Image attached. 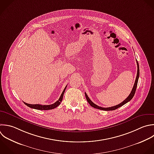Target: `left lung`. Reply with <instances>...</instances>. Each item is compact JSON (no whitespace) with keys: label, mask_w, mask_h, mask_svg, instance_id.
Masks as SVG:
<instances>
[{"label":"left lung","mask_w":154,"mask_h":154,"mask_svg":"<svg viewBox=\"0 0 154 154\" xmlns=\"http://www.w3.org/2000/svg\"><path fill=\"white\" fill-rule=\"evenodd\" d=\"M137 76H136V79H135V83H134V85L133 86V88L132 89V91L131 92V93L129 94V95L128 96V97L124 100L122 102H121L120 103L116 105V106H111V107H108V108H103V107H100V106H99L98 105H96L95 103H94L90 99V98L88 97L87 94H86V93H85V97L87 99V102H88V103L93 108H97V109H101V110H104V111H112V110H114V109H117L118 108L123 106V105H125V103H126L127 102H128L129 101H130L132 97H134V94H135V91H136V88H137V83H138V78H139V75H140V71H139V65H138V61L137 60Z\"/></svg>","instance_id":"8db88e82"}]
</instances>
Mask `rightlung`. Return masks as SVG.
Segmentation results:
<instances>
[{
    "mask_svg": "<svg viewBox=\"0 0 154 154\" xmlns=\"http://www.w3.org/2000/svg\"><path fill=\"white\" fill-rule=\"evenodd\" d=\"M66 87H67V86L64 89V90H63L62 94H61V96L59 98V99L56 102H55L53 104L47 105H40V104H29V103H27L26 102H24V103L26 105H27L28 106H29V107H30L31 108H34V109H39V110H48V109H54V108L57 107L61 103V101L63 100V95H64V93L65 90L66 89Z\"/></svg>",
    "mask_w": 154,
    "mask_h": 154,
    "instance_id": "obj_1",
    "label": "right lung"
}]
</instances>
